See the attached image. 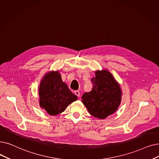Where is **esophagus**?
I'll return each instance as SVG.
<instances>
[{
    "label": "esophagus",
    "instance_id": "34e87169",
    "mask_svg": "<svg viewBox=\"0 0 159 159\" xmlns=\"http://www.w3.org/2000/svg\"><path fill=\"white\" fill-rule=\"evenodd\" d=\"M74 93H75V94L77 95V97H79L80 96V92L78 91V90H75V92H74Z\"/></svg>",
    "mask_w": 159,
    "mask_h": 159
}]
</instances>
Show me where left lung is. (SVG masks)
I'll return each mask as SVG.
<instances>
[{"mask_svg":"<svg viewBox=\"0 0 159 159\" xmlns=\"http://www.w3.org/2000/svg\"><path fill=\"white\" fill-rule=\"evenodd\" d=\"M92 89L82 96V102L92 116L105 119L113 114L121 101V89L119 83L107 70L96 71L92 79Z\"/></svg>","mask_w":159,"mask_h":159,"instance_id":"obj_1","label":"left lung"}]
</instances>
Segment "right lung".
I'll return each mask as SVG.
<instances>
[{"mask_svg":"<svg viewBox=\"0 0 159 159\" xmlns=\"http://www.w3.org/2000/svg\"><path fill=\"white\" fill-rule=\"evenodd\" d=\"M39 106L51 116L63 112L67 106L77 100L67 84L61 80L59 71L46 73L39 87Z\"/></svg>","mask_w":159,"mask_h":159,"instance_id":"1","label":"right lung"}]
</instances>
